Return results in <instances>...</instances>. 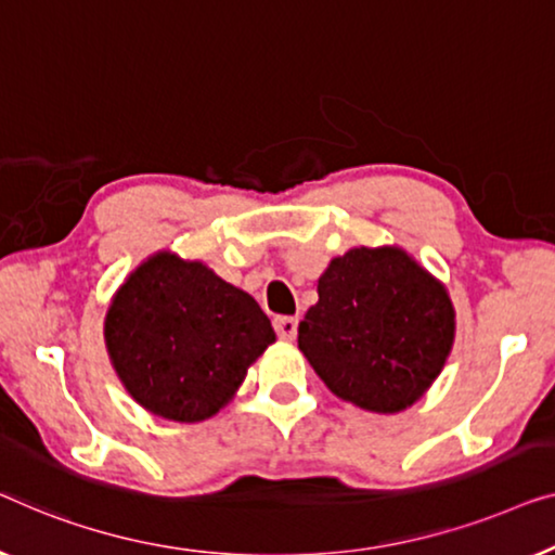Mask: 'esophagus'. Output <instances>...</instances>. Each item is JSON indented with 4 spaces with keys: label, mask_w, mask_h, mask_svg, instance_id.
<instances>
[{
    "label": "esophagus",
    "mask_w": 555,
    "mask_h": 555,
    "mask_svg": "<svg viewBox=\"0 0 555 555\" xmlns=\"http://www.w3.org/2000/svg\"><path fill=\"white\" fill-rule=\"evenodd\" d=\"M274 330L281 339L292 341L296 339V330H299V319L296 317H276L274 319Z\"/></svg>",
    "instance_id": "34e87169"
}]
</instances>
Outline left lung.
<instances>
[{
	"instance_id": "1",
	"label": "left lung",
	"mask_w": 555,
	"mask_h": 555,
	"mask_svg": "<svg viewBox=\"0 0 555 555\" xmlns=\"http://www.w3.org/2000/svg\"><path fill=\"white\" fill-rule=\"evenodd\" d=\"M455 339L440 281L402 248H352L319 279L299 349L324 385L370 412H400L425 395Z\"/></svg>"
}]
</instances>
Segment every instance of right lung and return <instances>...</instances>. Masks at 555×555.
<instances>
[{"instance_id":"add662e5","label":"right lung","mask_w":555,"mask_h":555,"mask_svg":"<svg viewBox=\"0 0 555 555\" xmlns=\"http://www.w3.org/2000/svg\"><path fill=\"white\" fill-rule=\"evenodd\" d=\"M274 339L251 296L173 254L130 274L105 317L107 352L125 389L176 423L216 415Z\"/></svg>"}]
</instances>
